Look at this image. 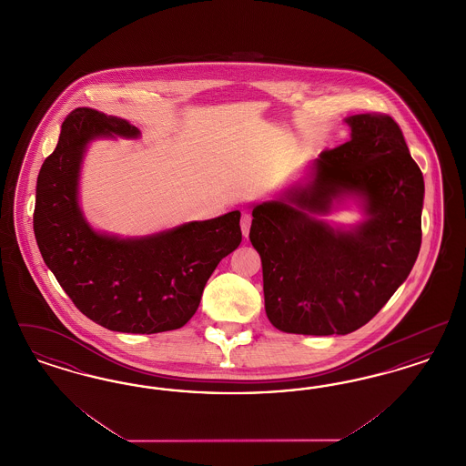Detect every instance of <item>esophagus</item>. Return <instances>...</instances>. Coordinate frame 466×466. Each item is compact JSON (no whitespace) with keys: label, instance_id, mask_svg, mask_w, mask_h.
<instances>
[{"label":"esophagus","instance_id":"obj_1","mask_svg":"<svg viewBox=\"0 0 466 466\" xmlns=\"http://www.w3.org/2000/svg\"><path fill=\"white\" fill-rule=\"evenodd\" d=\"M249 227H251V215L249 213H243V217H241V230H243L244 238L249 236Z\"/></svg>","mask_w":466,"mask_h":466}]
</instances>
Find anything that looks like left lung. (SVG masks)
I'll use <instances>...</instances> for the list:
<instances>
[{
	"label": "left lung",
	"mask_w": 466,
	"mask_h": 466,
	"mask_svg": "<svg viewBox=\"0 0 466 466\" xmlns=\"http://www.w3.org/2000/svg\"><path fill=\"white\" fill-rule=\"evenodd\" d=\"M351 139L325 150L309 183L253 206L268 321L281 332L346 335L369 323L410 274L421 248L424 181L399 124L346 118ZM356 195L368 218L350 231L316 219Z\"/></svg>",
	"instance_id": "left-lung-1"
}]
</instances>
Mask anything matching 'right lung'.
I'll use <instances>...</instances> for the list:
<instances>
[{"instance_id": "1", "label": "right lung", "mask_w": 466, "mask_h": 466, "mask_svg": "<svg viewBox=\"0 0 466 466\" xmlns=\"http://www.w3.org/2000/svg\"><path fill=\"white\" fill-rule=\"evenodd\" d=\"M137 137L127 120L71 111L36 181L33 227L46 267L94 323L124 333L181 329L199 308L209 276L243 239L241 213L120 239L90 227L78 206V177L92 139Z\"/></svg>"}]
</instances>
